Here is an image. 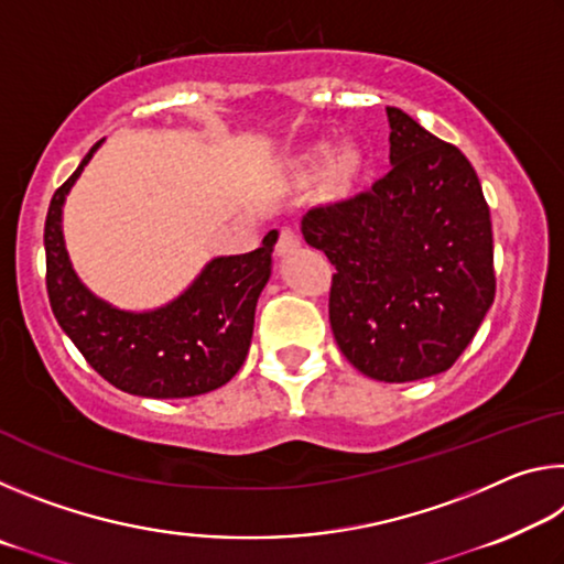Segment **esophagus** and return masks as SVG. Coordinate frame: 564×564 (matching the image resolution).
I'll list each match as a JSON object with an SVG mask.
<instances>
[{
  "mask_svg": "<svg viewBox=\"0 0 564 564\" xmlns=\"http://www.w3.org/2000/svg\"><path fill=\"white\" fill-rule=\"evenodd\" d=\"M301 248V238L295 231H291V228H281L279 234V241H275V253L279 256H289L293 251H299Z\"/></svg>",
  "mask_w": 564,
  "mask_h": 564,
  "instance_id": "1",
  "label": "esophagus"
}]
</instances>
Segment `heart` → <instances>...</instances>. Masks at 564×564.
<instances>
[{
	"label": "heart",
	"mask_w": 564,
	"mask_h": 564,
	"mask_svg": "<svg viewBox=\"0 0 564 564\" xmlns=\"http://www.w3.org/2000/svg\"><path fill=\"white\" fill-rule=\"evenodd\" d=\"M330 154H333L330 147H321L316 151V164H326ZM360 164H362V161H360V154L356 149L340 151L336 161H333V166H330V186L336 191L350 188L352 181H356V176L360 174Z\"/></svg>",
	"instance_id": "heart-1"
}]
</instances>
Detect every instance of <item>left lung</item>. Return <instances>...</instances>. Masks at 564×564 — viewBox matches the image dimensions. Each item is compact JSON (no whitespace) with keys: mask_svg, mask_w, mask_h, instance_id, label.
<instances>
[{"mask_svg":"<svg viewBox=\"0 0 564 564\" xmlns=\"http://www.w3.org/2000/svg\"><path fill=\"white\" fill-rule=\"evenodd\" d=\"M390 171L311 208L305 243L336 265L330 328L362 376L410 383L460 358L495 299L492 226L463 151L388 107Z\"/></svg>","mask_w":564,"mask_h":564,"instance_id":"obj_1","label":"left lung"}]
</instances>
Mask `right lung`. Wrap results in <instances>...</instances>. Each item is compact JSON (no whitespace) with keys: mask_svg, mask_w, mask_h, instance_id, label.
Wrapping results in <instances>:
<instances>
[{"mask_svg":"<svg viewBox=\"0 0 564 564\" xmlns=\"http://www.w3.org/2000/svg\"><path fill=\"white\" fill-rule=\"evenodd\" d=\"M104 141V139H101ZM56 188L44 224L46 291L54 318L97 373L141 398H194L226 386L243 366L259 295L271 279L273 238L241 256L208 261L184 293L151 311H123L76 275L64 243L62 214L76 178Z\"/></svg>","mask_w":564,"mask_h":564,"instance_id":"1","label":"right lung"}]
</instances>
